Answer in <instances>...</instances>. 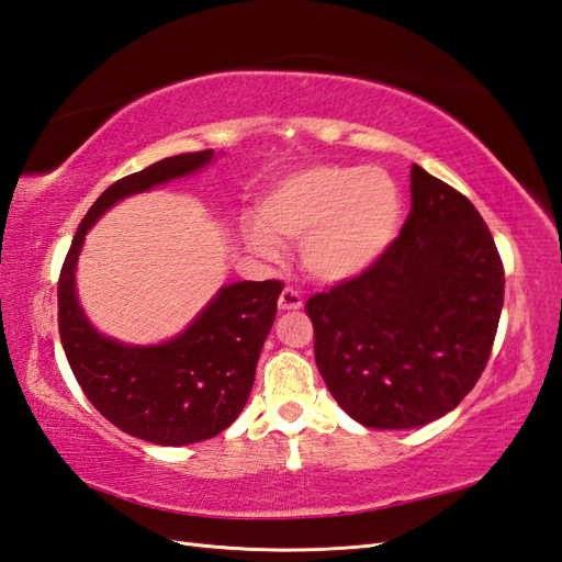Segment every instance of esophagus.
I'll list each match as a JSON object with an SVG mask.
<instances>
[{
    "instance_id": "1",
    "label": "esophagus",
    "mask_w": 562,
    "mask_h": 562,
    "mask_svg": "<svg viewBox=\"0 0 562 562\" xmlns=\"http://www.w3.org/2000/svg\"><path fill=\"white\" fill-rule=\"evenodd\" d=\"M301 306H304V299H301V294L296 290H292V286H284L280 299H278V308L280 311H299Z\"/></svg>"
}]
</instances>
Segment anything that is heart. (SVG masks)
<instances>
[{"label": "heart", "instance_id": "obj_1", "mask_svg": "<svg viewBox=\"0 0 562 562\" xmlns=\"http://www.w3.org/2000/svg\"><path fill=\"white\" fill-rule=\"evenodd\" d=\"M256 218L241 223L254 254L276 261L280 244H301L311 276L341 282L370 270L392 247L404 199L380 166L315 164L272 184Z\"/></svg>", "mask_w": 562, "mask_h": 562}]
</instances>
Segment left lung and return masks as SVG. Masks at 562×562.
I'll list each match as a JSON object with an SVG mask.
<instances>
[{
    "instance_id": "left-lung-1",
    "label": "left lung",
    "mask_w": 562,
    "mask_h": 562,
    "mask_svg": "<svg viewBox=\"0 0 562 562\" xmlns=\"http://www.w3.org/2000/svg\"><path fill=\"white\" fill-rule=\"evenodd\" d=\"M503 286L494 237L472 201L413 164L411 213L392 247L306 304L329 394L366 427L439 420L482 375Z\"/></svg>"
}]
</instances>
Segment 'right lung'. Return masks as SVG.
Returning <instances> with one entry per match:
<instances>
[{
    "label": "right lung",
    "mask_w": 562,
    "mask_h": 562,
    "mask_svg": "<svg viewBox=\"0 0 562 562\" xmlns=\"http://www.w3.org/2000/svg\"><path fill=\"white\" fill-rule=\"evenodd\" d=\"M213 158V149L168 156L113 182L82 218L59 278V335L85 396L125 435L158 446L204 441L237 420L284 284H223L180 335L139 347L102 335L88 321L76 290L78 256L85 235L111 206L192 176Z\"/></svg>",
    "instance_id": "add662e5"
}]
</instances>
